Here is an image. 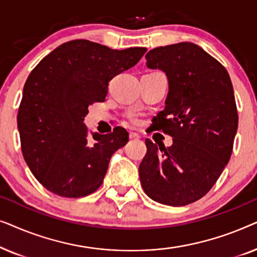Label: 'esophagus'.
I'll list each match as a JSON object with an SVG mask.
<instances>
[{"instance_id": "34e87169", "label": "esophagus", "mask_w": 257, "mask_h": 257, "mask_svg": "<svg viewBox=\"0 0 257 257\" xmlns=\"http://www.w3.org/2000/svg\"><path fill=\"white\" fill-rule=\"evenodd\" d=\"M140 138V136L139 135H137V133H135V132H130V139H139Z\"/></svg>"}]
</instances>
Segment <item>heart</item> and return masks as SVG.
Returning <instances> with one entry per match:
<instances>
[{
  "label": "heart",
  "mask_w": 257,
  "mask_h": 257,
  "mask_svg": "<svg viewBox=\"0 0 257 257\" xmlns=\"http://www.w3.org/2000/svg\"><path fill=\"white\" fill-rule=\"evenodd\" d=\"M131 120H132L133 122H137V119H136V118H133V117L131 118Z\"/></svg>",
  "instance_id": "obj_1"
}]
</instances>
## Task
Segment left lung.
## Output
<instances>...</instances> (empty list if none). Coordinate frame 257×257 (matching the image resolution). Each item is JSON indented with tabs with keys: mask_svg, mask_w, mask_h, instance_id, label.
I'll use <instances>...</instances> for the list:
<instances>
[{
	"mask_svg": "<svg viewBox=\"0 0 257 257\" xmlns=\"http://www.w3.org/2000/svg\"><path fill=\"white\" fill-rule=\"evenodd\" d=\"M145 58L147 68L166 73L167 98L153 128L173 137V144L145 140L140 182L154 201L189 205L209 192L230 159L238 122L230 77L191 42L156 48Z\"/></svg>",
	"mask_w": 257,
	"mask_h": 257,
	"instance_id": "8db88e82",
	"label": "left lung"
}]
</instances>
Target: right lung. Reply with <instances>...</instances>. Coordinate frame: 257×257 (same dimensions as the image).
I'll use <instances>...</instances> for the list:
<instances>
[{
  "label": "right lung",
  "mask_w": 257,
  "mask_h": 257,
  "mask_svg": "<svg viewBox=\"0 0 257 257\" xmlns=\"http://www.w3.org/2000/svg\"><path fill=\"white\" fill-rule=\"evenodd\" d=\"M146 48L113 50L86 40L59 45L42 59L23 87L17 126L24 160L48 191L82 198L97 191L115 151L128 142L125 128L90 133L89 106L104 101L108 82L135 66Z\"/></svg>",
  "instance_id": "obj_1"
}]
</instances>
